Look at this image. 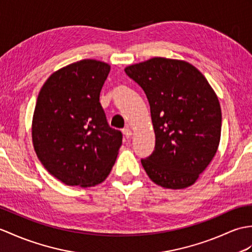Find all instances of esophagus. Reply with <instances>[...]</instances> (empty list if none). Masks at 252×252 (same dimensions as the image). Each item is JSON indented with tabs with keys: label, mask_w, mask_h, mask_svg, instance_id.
Wrapping results in <instances>:
<instances>
[{
	"label": "esophagus",
	"mask_w": 252,
	"mask_h": 252,
	"mask_svg": "<svg viewBox=\"0 0 252 252\" xmlns=\"http://www.w3.org/2000/svg\"><path fill=\"white\" fill-rule=\"evenodd\" d=\"M124 135L126 137V138H128L130 137L131 135H132V130L130 127H126L125 130H124Z\"/></svg>",
	"instance_id": "obj_1"
}]
</instances>
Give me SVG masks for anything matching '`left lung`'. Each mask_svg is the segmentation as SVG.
<instances>
[{
    "label": "left lung",
    "instance_id": "left-lung-1",
    "mask_svg": "<svg viewBox=\"0 0 252 252\" xmlns=\"http://www.w3.org/2000/svg\"><path fill=\"white\" fill-rule=\"evenodd\" d=\"M126 74L150 105L156 146L142 160L148 177L166 189L195 184L217 153L221 107L207 79L191 63L155 57L132 64Z\"/></svg>",
    "mask_w": 252,
    "mask_h": 252
}]
</instances>
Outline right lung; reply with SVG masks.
Instances as JSON below:
<instances>
[{
	"label": "right lung",
	"instance_id": "right-lung-1",
	"mask_svg": "<svg viewBox=\"0 0 252 252\" xmlns=\"http://www.w3.org/2000/svg\"><path fill=\"white\" fill-rule=\"evenodd\" d=\"M106 62L85 59L52 73L40 89L32 119V143L50 175L66 186L94 187L107 178L122 145L109 127L99 92Z\"/></svg>",
	"mask_w": 252,
	"mask_h": 252
}]
</instances>
